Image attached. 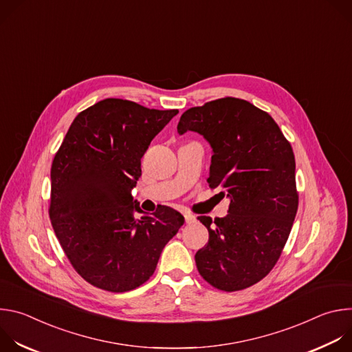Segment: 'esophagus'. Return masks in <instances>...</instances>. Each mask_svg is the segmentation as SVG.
I'll return each mask as SVG.
<instances>
[{
  "label": "esophagus",
  "mask_w": 352,
  "mask_h": 352,
  "mask_svg": "<svg viewBox=\"0 0 352 352\" xmlns=\"http://www.w3.org/2000/svg\"><path fill=\"white\" fill-rule=\"evenodd\" d=\"M184 217H185V223H186V224H193V223H196V217H195L193 214H190V213H185Z\"/></svg>",
  "instance_id": "esophagus-1"
}]
</instances>
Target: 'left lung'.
<instances>
[{"label":"left lung","mask_w":352,"mask_h":352,"mask_svg":"<svg viewBox=\"0 0 352 352\" xmlns=\"http://www.w3.org/2000/svg\"><path fill=\"white\" fill-rule=\"evenodd\" d=\"M177 129L210 143L209 186L230 199L226 217H197L209 231L195 255L200 276L227 292L256 284L277 263L298 210L289 142L266 111L235 97L186 110Z\"/></svg>","instance_id":"obj_1"}]
</instances>
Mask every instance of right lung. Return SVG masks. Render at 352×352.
<instances>
[{"label": "right lung", "mask_w": 352, "mask_h": 352, "mask_svg": "<svg viewBox=\"0 0 352 352\" xmlns=\"http://www.w3.org/2000/svg\"><path fill=\"white\" fill-rule=\"evenodd\" d=\"M177 114L106 98L76 116L56 153L50 220L74 269L97 288L146 283L184 224L168 206L146 214L131 195L150 142Z\"/></svg>", "instance_id": "obj_1"}]
</instances>
